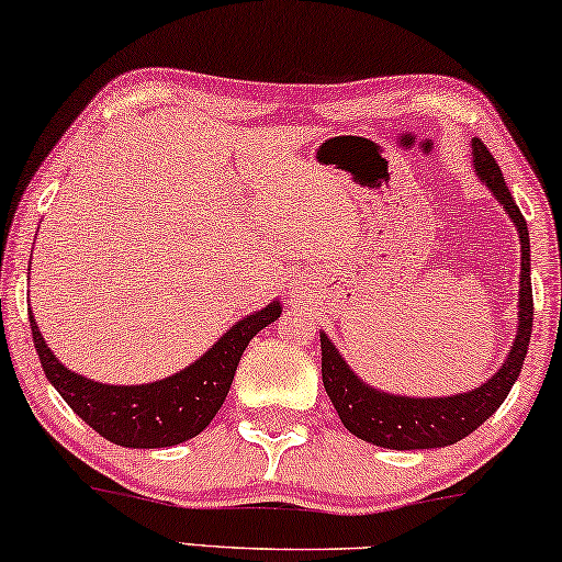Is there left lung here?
Returning a JSON list of instances; mask_svg holds the SVG:
<instances>
[{"instance_id": "8db88e82", "label": "left lung", "mask_w": 562, "mask_h": 562, "mask_svg": "<svg viewBox=\"0 0 562 562\" xmlns=\"http://www.w3.org/2000/svg\"><path fill=\"white\" fill-rule=\"evenodd\" d=\"M475 171L481 181L494 191V196L509 212L514 225L521 237V281H519V329L517 340L512 345L509 358L498 368L494 379L483 383L468 394H456L448 398H406L391 396L383 391L366 386L356 373L345 366L335 345L322 337V383L329 402L335 404L342 425L360 440L381 445L389 450H429L445 448L463 440L475 432L498 406L509 396L514 381L519 379L521 363L527 358L529 337H532V279H529V229L521 217L517 202H514L509 187H506L504 173L491 156L486 145L473 137Z\"/></svg>"}]
</instances>
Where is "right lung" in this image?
<instances>
[{
  "mask_svg": "<svg viewBox=\"0 0 562 562\" xmlns=\"http://www.w3.org/2000/svg\"><path fill=\"white\" fill-rule=\"evenodd\" d=\"M279 314L276 302L250 314L187 371L148 386H106L76 375L45 345L33 314L30 329L48 381L91 429L122 448H171L210 425L233 386L243 350Z\"/></svg>",
  "mask_w": 562,
  "mask_h": 562,
  "instance_id": "1",
  "label": "right lung"
}]
</instances>
